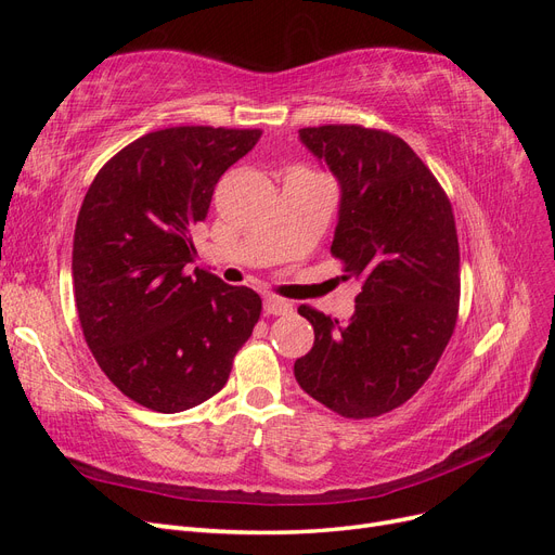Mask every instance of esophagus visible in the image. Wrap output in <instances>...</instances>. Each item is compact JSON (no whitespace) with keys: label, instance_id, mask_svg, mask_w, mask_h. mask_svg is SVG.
I'll return each mask as SVG.
<instances>
[{"label":"esophagus","instance_id":"34e87169","mask_svg":"<svg viewBox=\"0 0 555 555\" xmlns=\"http://www.w3.org/2000/svg\"><path fill=\"white\" fill-rule=\"evenodd\" d=\"M263 310H266V314H289L292 312V304L289 300H284V298H278V296H266V300H263Z\"/></svg>","mask_w":555,"mask_h":555}]
</instances>
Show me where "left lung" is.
Segmentation results:
<instances>
[{"label":"left lung","instance_id":"obj_1","mask_svg":"<svg viewBox=\"0 0 555 555\" xmlns=\"http://www.w3.org/2000/svg\"><path fill=\"white\" fill-rule=\"evenodd\" d=\"M340 182L331 255L361 282L347 324L300 306L314 345L294 363L308 396L345 418L408 402L456 328L461 255L449 196L396 133L361 125L298 129Z\"/></svg>","mask_w":555,"mask_h":555}]
</instances>
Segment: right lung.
Wrapping results in <instances>:
<instances>
[{
    "instance_id": "right-lung-1",
    "label": "right lung",
    "mask_w": 555,
    "mask_h": 555,
    "mask_svg": "<svg viewBox=\"0 0 555 555\" xmlns=\"http://www.w3.org/2000/svg\"><path fill=\"white\" fill-rule=\"evenodd\" d=\"M259 139L261 129L150 131L82 198L72 261L80 328L104 375L147 410L212 398L259 322L257 292L190 271L217 180Z\"/></svg>"
}]
</instances>
